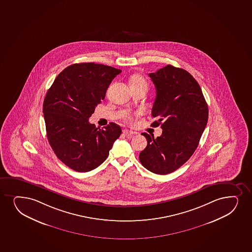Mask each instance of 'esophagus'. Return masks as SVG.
<instances>
[{
	"mask_svg": "<svg viewBox=\"0 0 252 252\" xmlns=\"http://www.w3.org/2000/svg\"><path fill=\"white\" fill-rule=\"evenodd\" d=\"M123 133L126 134V135H127V136H132V135L135 134V132L132 131V130H127V129H125V130H123Z\"/></svg>",
	"mask_w": 252,
	"mask_h": 252,
	"instance_id": "obj_1",
	"label": "esophagus"
}]
</instances>
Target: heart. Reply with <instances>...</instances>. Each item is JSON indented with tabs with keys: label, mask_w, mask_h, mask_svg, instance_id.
<instances>
[{
	"label": "heart",
	"mask_w": 252,
	"mask_h": 252,
	"mask_svg": "<svg viewBox=\"0 0 252 252\" xmlns=\"http://www.w3.org/2000/svg\"><path fill=\"white\" fill-rule=\"evenodd\" d=\"M130 83V86L131 85H146L147 86L145 79L139 75H134L133 77H131ZM124 120L128 123H132L134 121V116L130 114H126L124 116Z\"/></svg>",
	"instance_id": "b5f03b06"
}]
</instances>
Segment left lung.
Here are the masks:
<instances>
[{
	"label": "left lung",
	"instance_id": "left-lung-1",
	"mask_svg": "<svg viewBox=\"0 0 252 252\" xmlns=\"http://www.w3.org/2000/svg\"><path fill=\"white\" fill-rule=\"evenodd\" d=\"M156 89L152 126H161L162 135L154 138L142 133L148 145L140 153L143 167L158 175L175 171L191 157L208 120V107L201 87L184 69L167 65L149 73Z\"/></svg>",
	"mask_w": 252,
	"mask_h": 252
}]
</instances>
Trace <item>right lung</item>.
Instances as JSON below:
<instances>
[{"mask_svg":"<svg viewBox=\"0 0 252 252\" xmlns=\"http://www.w3.org/2000/svg\"><path fill=\"white\" fill-rule=\"evenodd\" d=\"M122 70L94 63L69 65L54 81L43 104L48 141L65 165L77 172L94 169L109 156L122 128L100 129L89 119Z\"/></svg>","mask_w":252,"mask_h":252,"instance_id":"right-lung-1","label":"right lung"}]
</instances>
